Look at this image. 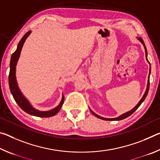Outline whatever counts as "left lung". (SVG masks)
<instances>
[{
	"label": "left lung",
	"instance_id": "left-lung-1",
	"mask_svg": "<svg viewBox=\"0 0 160 160\" xmlns=\"http://www.w3.org/2000/svg\"><path fill=\"white\" fill-rule=\"evenodd\" d=\"M138 39L139 41L142 43V44H143V46H144L145 51L146 59H147V61H148V63H150V62H149L148 60V52H147V49H146V47H145V44H144V42H143L142 39L140 37L138 38ZM150 70H151V66L150 67V72H149L148 80V85H147V89H146V91L145 92L144 95L142 96L141 99H140V101L138 103V104L133 108V109H132L131 111H129V112H128L124 113L123 114H121V116H118V117L113 118H104V117H102V116H99V115L96 114L95 113H94V112H92V110L90 109V112H92V114H93L94 116H95L96 117L99 118H100V119H102V120H105V121H120V120H122V119H124V118H127V117H128L129 116H131L132 113H133L134 112H135V111H136V110L138 109V107L140 106V104H141L143 102V101H144L145 99L146 98V97H147V95H148V91H149V88H150Z\"/></svg>",
	"mask_w": 160,
	"mask_h": 160
}]
</instances>
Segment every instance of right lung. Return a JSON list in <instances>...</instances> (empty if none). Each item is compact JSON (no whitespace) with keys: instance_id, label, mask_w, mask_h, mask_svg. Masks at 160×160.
I'll return each instance as SVG.
<instances>
[{"instance_id":"right-lung-1","label":"right lung","mask_w":160,"mask_h":160,"mask_svg":"<svg viewBox=\"0 0 160 160\" xmlns=\"http://www.w3.org/2000/svg\"><path fill=\"white\" fill-rule=\"evenodd\" d=\"M31 31H29L24 35L23 37L22 38L20 42L18 43L17 49L14 53L12 54L11 59H10V73L8 77L9 80V87L10 92L13 96V98L15 100V102H17L18 106L20 107L24 112L29 113V114L38 116V117H51L56 115V113H58L59 111L61 109L62 105H63L64 102V95L63 94L62 96L61 101L57 107L48 111H39L37 110L32 106V104L29 103L28 99L23 95V94L22 93L20 88H19L17 80H16V66H17V63L18 61V59L20 58V53L22 48L23 44L25 43L27 38L29 37V35L31 34Z\"/></svg>"}]
</instances>
